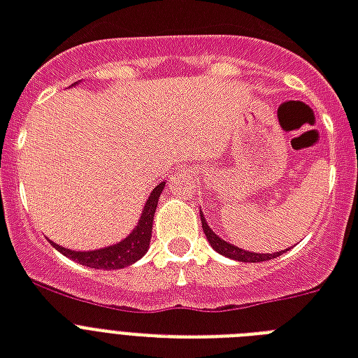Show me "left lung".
Segmentation results:
<instances>
[{
    "label": "left lung",
    "mask_w": 358,
    "mask_h": 358,
    "mask_svg": "<svg viewBox=\"0 0 358 358\" xmlns=\"http://www.w3.org/2000/svg\"><path fill=\"white\" fill-rule=\"evenodd\" d=\"M199 217H201V228H203V234L209 241V245L218 252V254H222L226 257H231L235 262H243V263H259V262H268V259H274V257L282 256V252H273V254H257V252H248V250H243L239 246L235 245H229L228 241L220 239L213 229L207 226V220H205L203 213L199 210Z\"/></svg>",
    "instance_id": "1"
}]
</instances>
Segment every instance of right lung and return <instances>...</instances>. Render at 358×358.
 I'll use <instances>...</instances> for the list:
<instances>
[{"label":"right lung","mask_w":358,"mask_h":358,"mask_svg":"<svg viewBox=\"0 0 358 358\" xmlns=\"http://www.w3.org/2000/svg\"><path fill=\"white\" fill-rule=\"evenodd\" d=\"M166 182H159L153 188V192L149 194L148 201L143 205L141 217L136 224V228L132 229V234L129 237H124L121 243H115L106 248H99V250H87V252H76L63 248V246L54 245L55 250H59L63 256L71 257L74 262L82 263L85 267L91 268H102V271H112V268H123L129 267L132 263L145 256V252L149 250V243H151V231H153V218L157 205H159V198L162 190H164Z\"/></svg>","instance_id":"add662e5"}]
</instances>
